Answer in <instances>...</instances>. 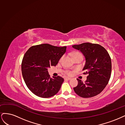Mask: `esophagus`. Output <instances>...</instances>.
I'll return each instance as SVG.
<instances>
[{
	"label": "esophagus",
	"mask_w": 125,
	"mask_h": 125,
	"mask_svg": "<svg viewBox=\"0 0 125 125\" xmlns=\"http://www.w3.org/2000/svg\"><path fill=\"white\" fill-rule=\"evenodd\" d=\"M71 78H70V77H65V78H64V79L65 80H70Z\"/></svg>",
	"instance_id": "obj_1"
}]
</instances>
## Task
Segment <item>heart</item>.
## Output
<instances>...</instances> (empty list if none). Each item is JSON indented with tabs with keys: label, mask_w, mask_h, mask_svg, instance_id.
Segmentation results:
<instances>
[{
	"label": "heart",
	"mask_w": 125,
	"mask_h": 125,
	"mask_svg": "<svg viewBox=\"0 0 125 125\" xmlns=\"http://www.w3.org/2000/svg\"><path fill=\"white\" fill-rule=\"evenodd\" d=\"M77 55H82V54L78 53V52H74V53H72V56H73V57H74V56ZM66 74H67V75H71L72 74V72L69 71H66Z\"/></svg>",
	"instance_id": "b5f03b06"
}]
</instances>
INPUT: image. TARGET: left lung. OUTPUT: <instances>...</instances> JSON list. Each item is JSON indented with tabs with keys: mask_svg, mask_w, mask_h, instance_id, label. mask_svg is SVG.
Listing matches in <instances>:
<instances>
[{
	"mask_svg": "<svg viewBox=\"0 0 125 125\" xmlns=\"http://www.w3.org/2000/svg\"><path fill=\"white\" fill-rule=\"evenodd\" d=\"M80 51L85 58L86 63L83 71L88 74L83 83L77 79L78 84L73 89L82 98H91L99 94L105 88L111 77L112 63L109 54L105 48L98 44L84 42L72 46Z\"/></svg>",
	"mask_w": 125,
	"mask_h": 125,
	"instance_id": "1",
	"label": "left lung"
}]
</instances>
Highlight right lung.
I'll return each instance as SVG.
<instances>
[{"instance_id": "obj_1", "label": "right lung", "mask_w": 125, "mask_h": 125, "mask_svg": "<svg viewBox=\"0 0 125 125\" xmlns=\"http://www.w3.org/2000/svg\"><path fill=\"white\" fill-rule=\"evenodd\" d=\"M66 49V47L43 43L32 46L26 51L22 62V73L27 87L34 94L47 98L59 92L64 79L60 76L50 78L48 69L57 65Z\"/></svg>"}]
</instances>
